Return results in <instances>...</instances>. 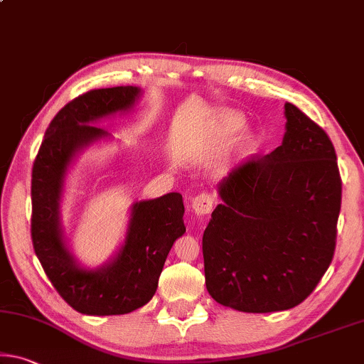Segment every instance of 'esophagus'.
Here are the masks:
<instances>
[{
  "label": "esophagus",
  "mask_w": 364,
  "mask_h": 364,
  "mask_svg": "<svg viewBox=\"0 0 364 364\" xmlns=\"http://www.w3.org/2000/svg\"><path fill=\"white\" fill-rule=\"evenodd\" d=\"M213 209V198L210 193H200L193 198V210L198 215H209Z\"/></svg>",
  "instance_id": "34e87169"
}]
</instances>
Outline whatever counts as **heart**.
Listing matches in <instances>:
<instances>
[{"label": "heart", "instance_id": "b5f03b06", "mask_svg": "<svg viewBox=\"0 0 364 364\" xmlns=\"http://www.w3.org/2000/svg\"><path fill=\"white\" fill-rule=\"evenodd\" d=\"M243 124V118L240 114L235 113H223L215 119V123L212 124V136L215 139L217 144H222L227 137L235 132L240 126ZM247 144H250V136L247 134H241L236 139V147L238 149H245Z\"/></svg>", "mask_w": 364, "mask_h": 364}]
</instances>
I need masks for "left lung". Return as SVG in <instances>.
<instances>
[{
    "instance_id": "8db88e82",
    "label": "left lung",
    "mask_w": 364,
    "mask_h": 364,
    "mask_svg": "<svg viewBox=\"0 0 364 364\" xmlns=\"http://www.w3.org/2000/svg\"><path fill=\"white\" fill-rule=\"evenodd\" d=\"M287 132L220 184L203 235L205 287L223 306L274 313L298 306L332 262L342 205L336 149L327 132L285 103Z\"/></svg>"
}]
</instances>
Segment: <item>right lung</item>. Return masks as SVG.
Listing matches in <instances>:
<instances>
[{
	"instance_id": "add662e5",
	"label": "right lung",
	"mask_w": 364,
	"mask_h": 364,
	"mask_svg": "<svg viewBox=\"0 0 364 364\" xmlns=\"http://www.w3.org/2000/svg\"><path fill=\"white\" fill-rule=\"evenodd\" d=\"M137 95V87L121 85L76 97L51 119L33 160V250L60 296L82 314H128L151 301L173 243L186 232L181 194L170 193L134 204L126 243L107 267L80 269L63 243L58 207L69 161L77 149L105 136V131L90 123L128 109Z\"/></svg>"
}]
</instances>
